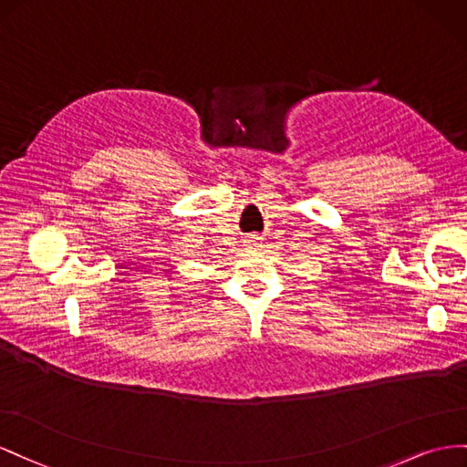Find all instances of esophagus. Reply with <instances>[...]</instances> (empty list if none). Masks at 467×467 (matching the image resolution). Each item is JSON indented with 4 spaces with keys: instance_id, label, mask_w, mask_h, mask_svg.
<instances>
[{
    "instance_id": "obj_1",
    "label": "esophagus",
    "mask_w": 467,
    "mask_h": 467,
    "mask_svg": "<svg viewBox=\"0 0 467 467\" xmlns=\"http://www.w3.org/2000/svg\"><path fill=\"white\" fill-rule=\"evenodd\" d=\"M250 243H254V244L260 243V236H258V234H252V236H250Z\"/></svg>"
}]
</instances>
